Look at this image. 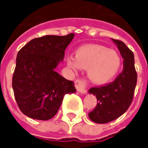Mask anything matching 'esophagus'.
I'll return each instance as SVG.
<instances>
[{
  "label": "esophagus",
  "instance_id": "1",
  "mask_svg": "<svg viewBox=\"0 0 148 148\" xmlns=\"http://www.w3.org/2000/svg\"><path fill=\"white\" fill-rule=\"evenodd\" d=\"M75 86L76 90L81 94L87 93V83L84 79H77L75 81Z\"/></svg>",
  "mask_w": 148,
  "mask_h": 148
}]
</instances>
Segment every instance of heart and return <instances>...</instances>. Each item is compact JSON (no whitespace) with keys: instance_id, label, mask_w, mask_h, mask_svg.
<instances>
[{"instance_id":"b5f03b06","label":"heart","mask_w":148,"mask_h":148,"mask_svg":"<svg viewBox=\"0 0 148 148\" xmlns=\"http://www.w3.org/2000/svg\"><path fill=\"white\" fill-rule=\"evenodd\" d=\"M67 64L74 70L88 69V76L95 84H106L116 76L122 60L114 49L99 45H84L75 51V58H67Z\"/></svg>"}]
</instances>
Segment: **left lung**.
Returning <instances> with one entry per match:
<instances>
[{
	"label": "left lung",
	"mask_w": 148,
	"mask_h": 148,
	"mask_svg": "<svg viewBox=\"0 0 148 148\" xmlns=\"http://www.w3.org/2000/svg\"><path fill=\"white\" fill-rule=\"evenodd\" d=\"M117 45L123 60V70L112 82L95 86L89 90L96 95L98 103L89 113L95 123L105 124L112 121L124 114L131 104L137 84V72L134 67V53L121 40L112 39Z\"/></svg>",
	"instance_id": "8db88e82"
}]
</instances>
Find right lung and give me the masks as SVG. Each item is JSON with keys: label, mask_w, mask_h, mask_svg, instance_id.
Listing matches in <instances>:
<instances>
[{"label": "right lung", "mask_w": 148, "mask_h": 148, "mask_svg": "<svg viewBox=\"0 0 148 148\" xmlns=\"http://www.w3.org/2000/svg\"><path fill=\"white\" fill-rule=\"evenodd\" d=\"M73 37V33L44 36L32 39L18 51L12 86L18 108L28 117L51 119L64 95L76 91L73 81L54 71Z\"/></svg>", "instance_id": "right-lung-1"}]
</instances>
